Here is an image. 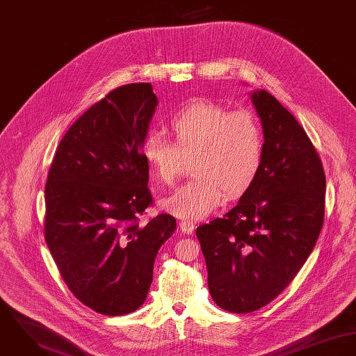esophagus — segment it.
I'll list each match as a JSON object with an SVG mask.
<instances>
[{
  "instance_id": "1",
  "label": "esophagus",
  "mask_w": 356,
  "mask_h": 356,
  "mask_svg": "<svg viewBox=\"0 0 356 356\" xmlns=\"http://www.w3.org/2000/svg\"><path fill=\"white\" fill-rule=\"evenodd\" d=\"M180 229L186 235H193L195 231V224L191 221H181L180 222Z\"/></svg>"
}]
</instances>
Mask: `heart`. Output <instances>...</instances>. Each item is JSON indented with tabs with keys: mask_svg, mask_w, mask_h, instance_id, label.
Here are the masks:
<instances>
[{
	"mask_svg": "<svg viewBox=\"0 0 356 356\" xmlns=\"http://www.w3.org/2000/svg\"><path fill=\"white\" fill-rule=\"evenodd\" d=\"M173 140L153 132L143 154L154 176L170 184L184 157L193 159L191 181L163 197V210L179 218L200 220L224 200L243 194L255 180L264 157L262 128L254 113L231 112L211 101H195L170 119Z\"/></svg>",
	"mask_w": 356,
	"mask_h": 356,
	"instance_id": "obj_1",
	"label": "heart"
}]
</instances>
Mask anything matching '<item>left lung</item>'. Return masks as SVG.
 Wrapping results in <instances>:
<instances>
[{
	"label": "left lung",
	"mask_w": 356,
	"mask_h": 356,
	"mask_svg": "<svg viewBox=\"0 0 356 356\" xmlns=\"http://www.w3.org/2000/svg\"><path fill=\"white\" fill-rule=\"evenodd\" d=\"M250 97L264 131L259 172L234 209L197 228L209 292L236 314L266 306L289 285L316 245L325 211L326 179L306 131L265 90Z\"/></svg>",
	"instance_id": "left-lung-1"
}]
</instances>
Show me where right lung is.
Listing matches in <instances>:
<instances>
[{
	"label": "right lung",
	"mask_w": 356,
	"mask_h": 356,
	"mask_svg": "<svg viewBox=\"0 0 356 356\" xmlns=\"http://www.w3.org/2000/svg\"><path fill=\"white\" fill-rule=\"evenodd\" d=\"M159 105L150 83L111 91L61 139L44 187V238L72 293L104 316H124L146 300L159 247L176 220L152 204L143 143Z\"/></svg>",
	"instance_id": "add662e5"
}]
</instances>
